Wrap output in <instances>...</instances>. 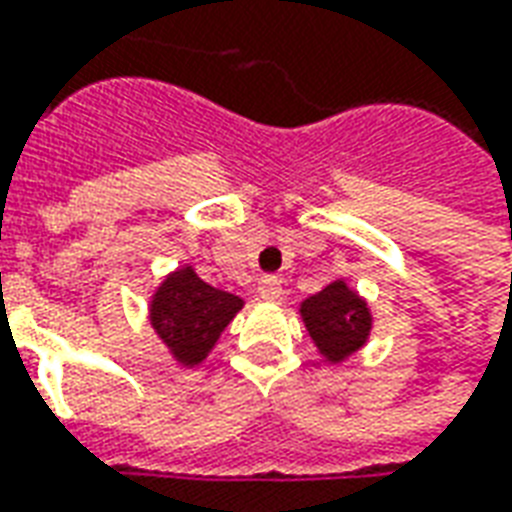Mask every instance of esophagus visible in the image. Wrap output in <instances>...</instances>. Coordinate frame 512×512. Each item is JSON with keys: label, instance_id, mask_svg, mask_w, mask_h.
Segmentation results:
<instances>
[{"label": "esophagus", "instance_id": "obj_1", "mask_svg": "<svg viewBox=\"0 0 512 512\" xmlns=\"http://www.w3.org/2000/svg\"><path fill=\"white\" fill-rule=\"evenodd\" d=\"M257 296L263 301H279L282 299V279L268 274V277H260L257 282Z\"/></svg>", "mask_w": 512, "mask_h": 512}]
</instances>
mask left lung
Returning a JSON list of instances; mask_svg holds the SVG:
<instances>
[{"label":"left lung","instance_id":"left-lung-1","mask_svg":"<svg viewBox=\"0 0 512 512\" xmlns=\"http://www.w3.org/2000/svg\"><path fill=\"white\" fill-rule=\"evenodd\" d=\"M301 318L307 323V332L318 345V351L329 362H343L356 354L373 329L365 299H359L343 279L301 301Z\"/></svg>","mask_w":512,"mask_h":512}]
</instances>
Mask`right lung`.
I'll return each mask as SVG.
<instances>
[{
	"instance_id": "add662e5",
	"label": "right lung",
	"mask_w": 512,
	"mask_h": 512,
	"mask_svg": "<svg viewBox=\"0 0 512 512\" xmlns=\"http://www.w3.org/2000/svg\"><path fill=\"white\" fill-rule=\"evenodd\" d=\"M241 307L244 301L238 296L211 288L186 266L169 274L156 290L150 301V323L180 365L194 367L211 354L224 326Z\"/></svg>"
}]
</instances>
